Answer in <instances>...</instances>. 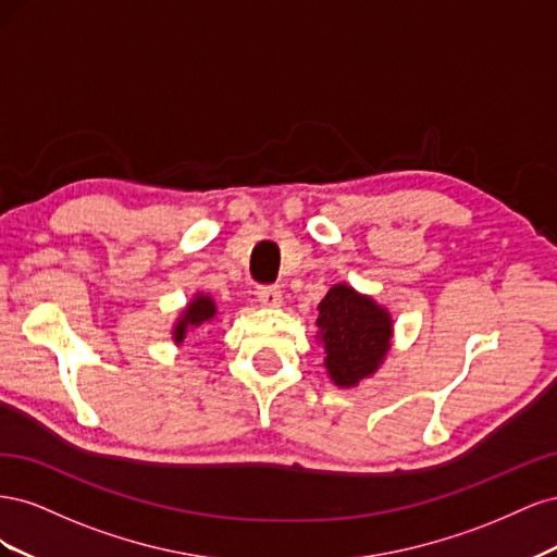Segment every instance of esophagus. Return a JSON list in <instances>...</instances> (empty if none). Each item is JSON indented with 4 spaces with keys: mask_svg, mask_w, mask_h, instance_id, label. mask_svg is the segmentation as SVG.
<instances>
[{
    "mask_svg": "<svg viewBox=\"0 0 557 557\" xmlns=\"http://www.w3.org/2000/svg\"><path fill=\"white\" fill-rule=\"evenodd\" d=\"M258 299L264 307H272V309L283 305V297L276 285H262V288H258Z\"/></svg>",
    "mask_w": 557,
    "mask_h": 557,
    "instance_id": "obj_1",
    "label": "esophagus"
}]
</instances>
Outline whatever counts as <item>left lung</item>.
I'll return each mask as SVG.
<instances>
[{
  "mask_svg": "<svg viewBox=\"0 0 557 557\" xmlns=\"http://www.w3.org/2000/svg\"><path fill=\"white\" fill-rule=\"evenodd\" d=\"M315 342L325 348V369L336 387H356L374 376L393 348L395 320L372 295L334 283L318 305Z\"/></svg>",
  "mask_w": 557,
  "mask_h": 557,
  "instance_id": "8db88e82",
  "label": "left lung"
}]
</instances>
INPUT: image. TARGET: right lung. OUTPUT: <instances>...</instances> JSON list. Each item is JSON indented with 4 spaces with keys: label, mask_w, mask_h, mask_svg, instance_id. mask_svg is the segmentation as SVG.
Instances as JSON below:
<instances>
[{
    "label": "right lung",
    "mask_w": 557,
    "mask_h": 557,
    "mask_svg": "<svg viewBox=\"0 0 557 557\" xmlns=\"http://www.w3.org/2000/svg\"><path fill=\"white\" fill-rule=\"evenodd\" d=\"M215 318H218V307L213 297L207 293H195L193 299H188V305L178 311L174 320L172 342L176 346H183L190 334L205 330L207 325L213 323Z\"/></svg>",
    "instance_id": "add662e5"
}]
</instances>
